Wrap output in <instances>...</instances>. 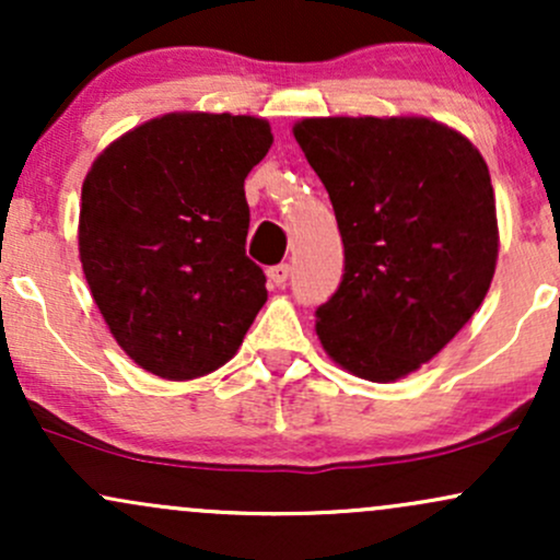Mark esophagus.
Wrapping results in <instances>:
<instances>
[{
    "instance_id": "obj_1",
    "label": "esophagus",
    "mask_w": 560,
    "mask_h": 560,
    "mask_svg": "<svg viewBox=\"0 0 560 560\" xmlns=\"http://www.w3.org/2000/svg\"><path fill=\"white\" fill-rule=\"evenodd\" d=\"M289 271H292V268H289L287 262H279V266H271V268H268V281H271L273 287H284L287 281H289Z\"/></svg>"
}]
</instances>
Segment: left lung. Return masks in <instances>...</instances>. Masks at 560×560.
Instances as JSON below:
<instances>
[{"label":"left lung","mask_w":560,"mask_h":560,"mask_svg":"<svg viewBox=\"0 0 560 560\" xmlns=\"http://www.w3.org/2000/svg\"><path fill=\"white\" fill-rule=\"evenodd\" d=\"M294 139L329 191L345 244L320 345L369 382L421 369L477 313L498 262L485 158L429 118H305Z\"/></svg>","instance_id":"8db88e82"}]
</instances>
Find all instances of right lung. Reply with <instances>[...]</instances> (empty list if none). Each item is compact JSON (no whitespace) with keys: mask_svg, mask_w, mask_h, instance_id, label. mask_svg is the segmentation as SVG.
<instances>
[{"mask_svg":"<svg viewBox=\"0 0 560 560\" xmlns=\"http://www.w3.org/2000/svg\"><path fill=\"white\" fill-rule=\"evenodd\" d=\"M271 144L262 118L171 113L115 139L86 173L83 276L115 342L150 374L221 369L268 300L244 253V178Z\"/></svg>","mask_w":560,"mask_h":560,"instance_id":"add662e5","label":"right lung"}]
</instances>
